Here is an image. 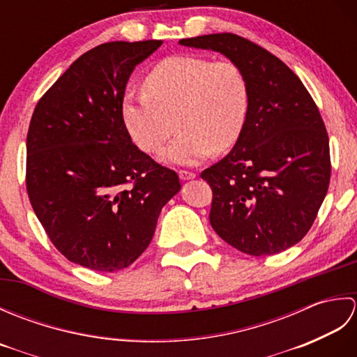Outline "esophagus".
Masks as SVG:
<instances>
[{"label": "esophagus", "mask_w": 357, "mask_h": 357, "mask_svg": "<svg viewBox=\"0 0 357 357\" xmlns=\"http://www.w3.org/2000/svg\"><path fill=\"white\" fill-rule=\"evenodd\" d=\"M196 174L190 170H179V178L183 181H188V179H193Z\"/></svg>", "instance_id": "1"}]
</instances>
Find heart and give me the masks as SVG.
I'll list each match as a JSON object with an SVG mask.
<instances>
[{"label": "heart", "mask_w": 357, "mask_h": 357, "mask_svg": "<svg viewBox=\"0 0 357 357\" xmlns=\"http://www.w3.org/2000/svg\"><path fill=\"white\" fill-rule=\"evenodd\" d=\"M248 109V81L238 64L176 55L147 73L142 93L124 96L121 112L133 142L147 153L161 150L179 127L162 158L196 165L238 142Z\"/></svg>", "instance_id": "1"}]
</instances>
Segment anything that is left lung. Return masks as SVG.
Wrapping results in <instances>:
<instances>
[{"label":"left lung","mask_w":357,"mask_h":357,"mask_svg":"<svg viewBox=\"0 0 357 357\" xmlns=\"http://www.w3.org/2000/svg\"><path fill=\"white\" fill-rule=\"evenodd\" d=\"M179 44L222 53L250 89L238 142L201 173L213 192L211 227L242 253L284 252L312 229L328 190L330 144L319 109L298 75L245 38L211 33Z\"/></svg>","instance_id":"left-lung-1"}]
</instances>
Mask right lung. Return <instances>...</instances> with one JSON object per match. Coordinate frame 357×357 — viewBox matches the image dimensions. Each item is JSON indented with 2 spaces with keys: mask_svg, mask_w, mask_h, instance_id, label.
Returning <instances> with one entry per match:
<instances>
[{
  "mask_svg": "<svg viewBox=\"0 0 357 357\" xmlns=\"http://www.w3.org/2000/svg\"><path fill=\"white\" fill-rule=\"evenodd\" d=\"M161 44L96 45L41 96L30 119V204L58 252L90 270L112 273L138 259L161 208L181 190L176 172L132 142L121 112L133 69Z\"/></svg>",
  "mask_w": 357,
  "mask_h": 357,
  "instance_id": "add662e5",
  "label": "right lung"
}]
</instances>
